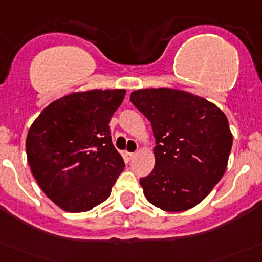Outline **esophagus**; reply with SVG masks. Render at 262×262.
Returning a JSON list of instances; mask_svg holds the SVG:
<instances>
[{"label":"esophagus","instance_id":"1","mask_svg":"<svg viewBox=\"0 0 262 262\" xmlns=\"http://www.w3.org/2000/svg\"><path fill=\"white\" fill-rule=\"evenodd\" d=\"M134 156H135V153H129V151H124V153H123V157H124V159H126L127 162H129V161H131V159L134 158Z\"/></svg>","mask_w":262,"mask_h":262}]
</instances>
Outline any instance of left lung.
<instances>
[{"instance_id":"left-lung-1","label":"left lung","mask_w":262,"mask_h":262,"mask_svg":"<svg viewBox=\"0 0 262 262\" xmlns=\"http://www.w3.org/2000/svg\"><path fill=\"white\" fill-rule=\"evenodd\" d=\"M129 101L156 138V166L140 179L146 199L168 212L193 208L226 170L233 145L228 118L215 104L181 90H138Z\"/></svg>"}]
</instances>
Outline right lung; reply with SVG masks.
<instances>
[{"label":"right lung","instance_id":"1","mask_svg":"<svg viewBox=\"0 0 262 262\" xmlns=\"http://www.w3.org/2000/svg\"><path fill=\"white\" fill-rule=\"evenodd\" d=\"M126 90H90L52 101L27 136V158L43 193L68 212L103 203L124 168L109 122Z\"/></svg>","mask_w":262,"mask_h":262}]
</instances>
